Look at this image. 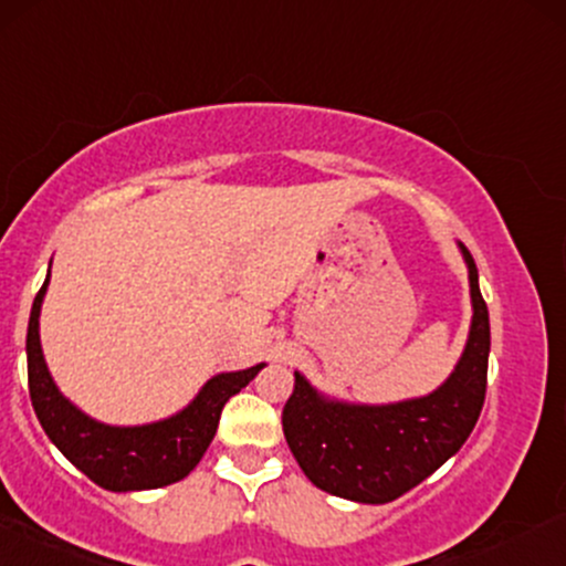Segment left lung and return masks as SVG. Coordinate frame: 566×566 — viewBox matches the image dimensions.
<instances>
[{
  "mask_svg": "<svg viewBox=\"0 0 566 566\" xmlns=\"http://www.w3.org/2000/svg\"><path fill=\"white\" fill-rule=\"evenodd\" d=\"M459 248L474 313L467 348L438 390L387 406L343 403L324 398L295 371L282 427L292 455L316 488L358 503L395 501L446 464L478 424L488 387L490 318L474 258L464 244Z\"/></svg>",
  "mask_w": 566,
  "mask_h": 566,
  "instance_id": "obj_1",
  "label": "left lung"
}]
</instances>
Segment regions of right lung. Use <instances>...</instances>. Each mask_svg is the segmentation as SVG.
I'll list each match as a JSON object with an SVG mask.
<instances>
[{
	"label": "right lung",
	"instance_id": "obj_1",
	"mask_svg": "<svg viewBox=\"0 0 566 566\" xmlns=\"http://www.w3.org/2000/svg\"><path fill=\"white\" fill-rule=\"evenodd\" d=\"M50 274L42 290L33 297L29 318V337H25V356H29V392L33 411L42 421L46 438L60 448V453L81 469L88 480L113 493L128 490H153L171 485L187 478L200 464L210 440L218 430L223 406L231 395H237L250 379L263 369V364L242 371L216 374L197 398L174 417L153 421L142 427H111L86 417L54 385L39 339V313Z\"/></svg>",
	"mask_w": 566,
	"mask_h": 566
}]
</instances>
